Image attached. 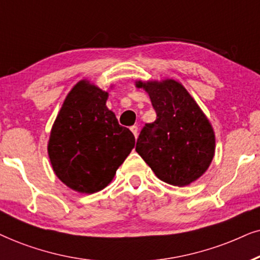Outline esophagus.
<instances>
[{
  "label": "esophagus",
  "instance_id": "esophagus-1",
  "mask_svg": "<svg viewBox=\"0 0 260 260\" xmlns=\"http://www.w3.org/2000/svg\"><path fill=\"white\" fill-rule=\"evenodd\" d=\"M129 129L131 131H132V133L134 134V137H138V132H139V131H138V126H132V127H131L129 128Z\"/></svg>",
  "mask_w": 260,
  "mask_h": 260
}]
</instances>
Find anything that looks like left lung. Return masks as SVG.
Segmentation results:
<instances>
[{
	"label": "left lung",
	"mask_w": 260,
	"mask_h": 260,
	"mask_svg": "<svg viewBox=\"0 0 260 260\" xmlns=\"http://www.w3.org/2000/svg\"><path fill=\"white\" fill-rule=\"evenodd\" d=\"M157 113L137 140L136 151L160 181L189 185L209 168L215 152V134L186 89L174 79L138 81Z\"/></svg>",
	"instance_id": "left-lung-1"
}]
</instances>
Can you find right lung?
<instances>
[{"label":"right lung","mask_w":260,"mask_h":260,"mask_svg":"<svg viewBox=\"0 0 260 260\" xmlns=\"http://www.w3.org/2000/svg\"><path fill=\"white\" fill-rule=\"evenodd\" d=\"M108 92L88 81L76 84L61 106L48 140V157L57 177L72 190L92 193L112 182L136 145L107 108Z\"/></svg>","instance_id":"right-lung-1"}]
</instances>
